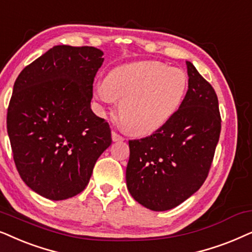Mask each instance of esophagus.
<instances>
[{"mask_svg": "<svg viewBox=\"0 0 252 252\" xmlns=\"http://www.w3.org/2000/svg\"><path fill=\"white\" fill-rule=\"evenodd\" d=\"M112 138H113L114 142H122V140H124L123 136H121L120 133H117L116 131L112 132Z\"/></svg>", "mask_w": 252, "mask_h": 252, "instance_id": "34e87169", "label": "esophagus"}]
</instances>
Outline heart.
Listing matches in <instances>:
<instances>
[{"instance_id": "b5f03b06", "label": "heart", "mask_w": 252, "mask_h": 252, "mask_svg": "<svg viewBox=\"0 0 252 252\" xmlns=\"http://www.w3.org/2000/svg\"><path fill=\"white\" fill-rule=\"evenodd\" d=\"M187 91L188 76L182 69L142 61L113 69L96 94L106 103L121 100L119 116L126 131L147 136L175 115Z\"/></svg>"}]
</instances>
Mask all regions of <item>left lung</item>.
Here are the masks:
<instances>
[{
    "instance_id": "1",
    "label": "left lung",
    "mask_w": 252,
    "mask_h": 252,
    "mask_svg": "<svg viewBox=\"0 0 252 252\" xmlns=\"http://www.w3.org/2000/svg\"><path fill=\"white\" fill-rule=\"evenodd\" d=\"M188 91L177 113L151 136L129 140L126 187L152 211L173 209L209 175L221 131L217 93L191 62Z\"/></svg>"
}]
</instances>
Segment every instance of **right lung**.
Segmentation results:
<instances>
[{
	"instance_id": "obj_1",
	"label": "right lung",
	"mask_w": 252,
	"mask_h": 252,
	"mask_svg": "<svg viewBox=\"0 0 252 252\" xmlns=\"http://www.w3.org/2000/svg\"><path fill=\"white\" fill-rule=\"evenodd\" d=\"M102 55L95 47L55 46L13 85L6 114L13 161L26 186L45 198L82 192L112 144L108 122L91 109Z\"/></svg>"
}]
</instances>
